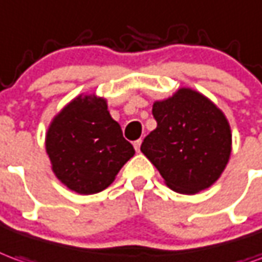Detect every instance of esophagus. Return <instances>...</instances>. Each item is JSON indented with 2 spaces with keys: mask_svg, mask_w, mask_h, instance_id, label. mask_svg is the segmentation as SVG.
<instances>
[{
  "mask_svg": "<svg viewBox=\"0 0 262 262\" xmlns=\"http://www.w3.org/2000/svg\"><path fill=\"white\" fill-rule=\"evenodd\" d=\"M140 144H142V139H139V140H136V142L133 143V146H135L136 151H140Z\"/></svg>",
  "mask_w": 262,
  "mask_h": 262,
  "instance_id": "34e87169",
  "label": "esophagus"
}]
</instances>
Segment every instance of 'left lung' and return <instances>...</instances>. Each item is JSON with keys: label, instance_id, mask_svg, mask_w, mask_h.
I'll use <instances>...</instances> for the list:
<instances>
[{"label": "left lung", "instance_id": "8db88e82", "mask_svg": "<svg viewBox=\"0 0 262 262\" xmlns=\"http://www.w3.org/2000/svg\"><path fill=\"white\" fill-rule=\"evenodd\" d=\"M157 127L140 150L164 183L182 194H195L219 180L231 155L228 120L211 100L182 88L153 103Z\"/></svg>", "mask_w": 262, "mask_h": 262}]
</instances>
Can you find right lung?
<instances>
[{"instance_id": "obj_1", "label": "right lung", "mask_w": 262, "mask_h": 262, "mask_svg": "<svg viewBox=\"0 0 262 262\" xmlns=\"http://www.w3.org/2000/svg\"><path fill=\"white\" fill-rule=\"evenodd\" d=\"M45 147L52 171L69 190L95 194L109 187L135 149L96 95H79L51 122Z\"/></svg>"}]
</instances>
